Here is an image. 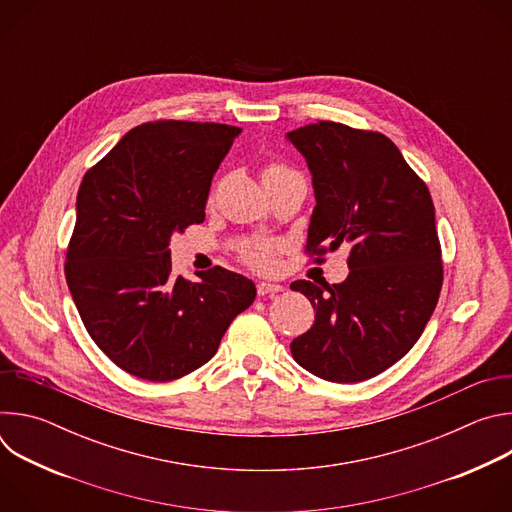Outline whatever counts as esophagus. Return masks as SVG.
I'll use <instances>...</instances> for the list:
<instances>
[{
  "label": "esophagus",
  "instance_id": "1",
  "mask_svg": "<svg viewBox=\"0 0 512 512\" xmlns=\"http://www.w3.org/2000/svg\"><path fill=\"white\" fill-rule=\"evenodd\" d=\"M283 287L279 283H269V281H259L257 283V294L259 296H273V294H279Z\"/></svg>",
  "mask_w": 512,
  "mask_h": 512
}]
</instances>
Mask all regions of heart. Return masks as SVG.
Returning a JSON list of instances; mask_svg holds the SVG:
<instances>
[{
	"label": "heart",
	"instance_id": "b5f03b06",
	"mask_svg": "<svg viewBox=\"0 0 512 512\" xmlns=\"http://www.w3.org/2000/svg\"><path fill=\"white\" fill-rule=\"evenodd\" d=\"M291 170L281 166V164H269L265 170H263V180L265 178H273V176H281V174H289ZM245 259L253 265V267H269L271 261H273V249L269 245H255L251 247L247 253H245Z\"/></svg>",
	"mask_w": 512,
	"mask_h": 512
}]
</instances>
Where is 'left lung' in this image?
Instances as JSON below:
<instances>
[{
    "label": "left lung",
    "instance_id": "left-lung-1",
    "mask_svg": "<svg viewBox=\"0 0 512 512\" xmlns=\"http://www.w3.org/2000/svg\"><path fill=\"white\" fill-rule=\"evenodd\" d=\"M285 139L312 174L306 249L324 255L350 247L342 283H291L316 310L291 354L324 381H367L413 348L440 298L442 251L429 190L383 133L318 121Z\"/></svg>",
    "mask_w": 512,
    "mask_h": 512
}]
</instances>
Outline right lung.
I'll list each match as a JSON object with an SVG mask.
<instances>
[{
    "mask_svg": "<svg viewBox=\"0 0 512 512\" xmlns=\"http://www.w3.org/2000/svg\"><path fill=\"white\" fill-rule=\"evenodd\" d=\"M243 129L156 121L127 131L79 188L66 283L95 344L154 383L208 362L255 283L223 267L172 277L170 239L204 221L214 172Z\"/></svg>",
    "mask_w": 512,
    "mask_h": 512,
    "instance_id": "right-lung-1",
    "label": "right lung"
}]
</instances>
